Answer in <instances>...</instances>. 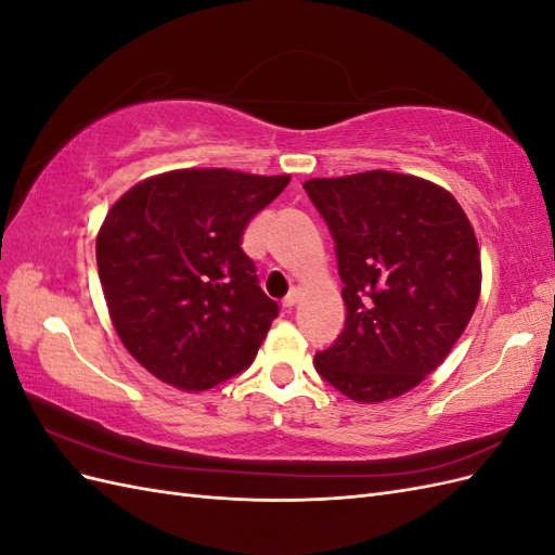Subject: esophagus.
<instances>
[{
	"label": "esophagus",
	"mask_w": 555,
	"mask_h": 555,
	"mask_svg": "<svg viewBox=\"0 0 555 555\" xmlns=\"http://www.w3.org/2000/svg\"><path fill=\"white\" fill-rule=\"evenodd\" d=\"M298 298H300V289H292L287 296H284V300H282V306L287 308V310H292L296 304H298Z\"/></svg>",
	"instance_id": "obj_1"
}]
</instances>
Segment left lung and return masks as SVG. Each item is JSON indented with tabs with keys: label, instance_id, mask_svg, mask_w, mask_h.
<instances>
[{
	"label": "left lung",
	"instance_id": "8db88e82",
	"mask_svg": "<svg viewBox=\"0 0 555 555\" xmlns=\"http://www.w3.org/2000/svg\"><path fill=\"white\" fill-rule=\"evenodd\" d=\"M304 188L338 251L347 308L317 373L357 402H384L422 384L467 328L481 292L475 229L430 180L363 171Z\"/></svg>",
	"mask_w": 555,
	"mask_h": 555
}]
</instances>
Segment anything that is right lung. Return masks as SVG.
Returning a JSON list of instances; mask_svg holds the SVG:
<instances>
[{
  "mask_svg": "<svg viewBox=\"0 0 555 555\" xmlns=\"http://www.w3.org/2000/svg\"><path fill=\"white\" fill-rule=\"evenodd\" d=\"M292 176L178 169L133 184L96 233L111 322L150 375L206 391L255 361L278 304L243 251L251 217Z\"/></svg>",
  "mask_w": 555,
  "mask_h": 555,
  "instance_id": "add662e5",
  "label": "right lung"
}]
</instances>
